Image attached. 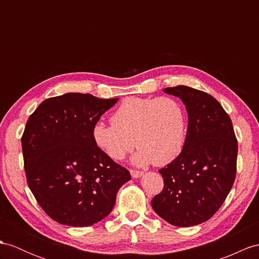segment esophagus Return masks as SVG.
<instances>
[{
    "label": "esophagus",
    "mask_w": 259,
    "mask_h": 259,
    "mask_svg": "<svg viewBox=\"0 0 259 259\" xmlns=\"http://www.w3.org/2000/svg\"><path fill=\"white\" fill-rule=\"evenodd\" d=\"M131 175H132V177H133V178H138V177H141V176L143 175V171H141V170L131 169Z\"/></svg>",
    "instance_id": "esophagus-1"
}]
</instances>
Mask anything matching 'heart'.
<instances>
[{
  "label": "heart",
  "instance_id": "1",
  "mask_svg": "<svg viewBox=\"0 0 259 259\" xmlns=\"http://www.w3.org/2000/svg\"><path fill=\"white\" fill-rule=\"evenodd\" d=\"M111 119L112 124L94 125L92 137L114 160H123L136 143L140 150L134 157L135 163L165 166L184 148L187 116L184 106L174 98H126Z\"/></svg>",
  "mask_w": 259,
  "mask_h": 259
}]
</instances>
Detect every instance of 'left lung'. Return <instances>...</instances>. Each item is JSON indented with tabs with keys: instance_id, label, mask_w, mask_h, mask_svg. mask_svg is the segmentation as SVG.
<instances>
[{
	"instance_id": "obj_1",
	"label": "left lung",
	"mask_w": 259,
	"mask_h": 259,
	"mask_svg": "<svg viewBox=\"0 0 259 259\" xmlns=\"http://www.w3.org/2000/svg\"><path fill=\"white\" fill-rule=\"evenodd\" d=\"M163 91L182 100L189 123L181 153L159 169L163 189L151 206L170 224L198 225L217 213L234 184L237 140L229 114L210 94L186 85Z\"/></svg>"
}]
</instances>
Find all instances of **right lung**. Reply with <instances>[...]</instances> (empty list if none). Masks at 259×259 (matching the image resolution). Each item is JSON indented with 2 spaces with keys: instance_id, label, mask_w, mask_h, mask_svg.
<instances>
[{
  "instance_id": "right-lung-1",
  "label": "right lung",
  "mask_w": 259,
  "mask_h": 259,
  "mask_svg": "<svg viewBox=\"0 0 259 259\" xmlns=\"http://www.w3.org/2000/svg\"><path fill=\"white\" fill-rule=\"evenodd\" d=\"M118 99L66 93L49 98L28 118L22 136L27 184L56 222L89 226L111 213L128 170L100 149L93 126Z\"/></svg>"
}]
</instances>
